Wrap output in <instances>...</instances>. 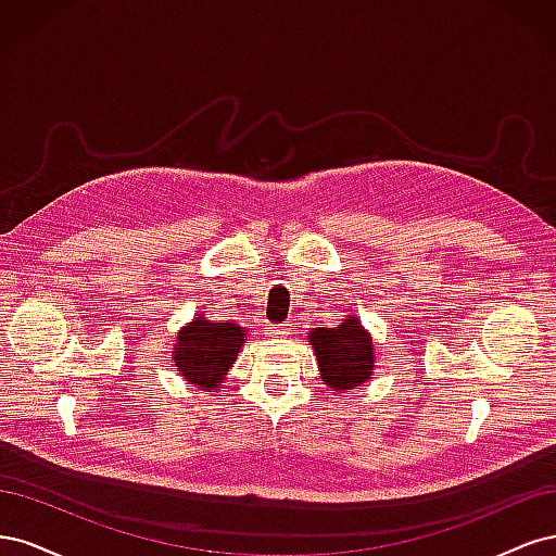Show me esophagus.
Listing matches in <instances>:
<instances>
[{
	"mask_svg": "<svg viewBox=\"0 0 556 556\" xmlns=\"http://www.w3.org/2000/svg\"><path fill=\"white\" fill-rule=\"evenodd\" d=\"M264 331L268 336H274V339H280V336H288L290 333V325H266Z\"/></svg>",
	"mask_w": 556,
	"mask_h": 556,
	"instance_id": "obj_1",
	"label": "esophagus"
}]
</instances>
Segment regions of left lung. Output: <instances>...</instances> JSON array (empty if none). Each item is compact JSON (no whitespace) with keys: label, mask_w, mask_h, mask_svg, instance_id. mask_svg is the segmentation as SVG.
<instances>
[{"label":"left lung","mask_w":556,"mask_h":556,"mask_svg":"<svg viewBox=\"0 0 556 556\" xmlns=\"http://www.w3.org/2000/svg\"><path fill=\"white\" fill-rule=\"evenodd\" d=\"M319 376L331 392L357 390L374 376V341L359 317H348L339 327H317L311 331Z\"/></svg>","instance_id":"8db88e82"}]
</instances>
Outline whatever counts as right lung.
Masks as SVG:
<instances>
[{"label":"right lung","mask_w":556,"mask_h":556,"mask_svg":"<svg viewBox=\"0 0 556 556\" xmlns=\"http://www.w3.org/2000/svg\"><path fill=\"white\" fill-rule=\"evenodd\" d=\"M243 343L245 329L237 323H213L199 315L178 331L174 362L185 380L201 390H213L225 380Z\"/></svg>","instance_id":"obj_1"}]
</instances>
